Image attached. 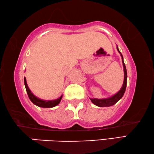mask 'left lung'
<instances>
[{
    "instance_id": "1",
    "label": "left lung",
    "mask_w": 154,
    "mask_h": 154,
    "mask_svg": "<svg viewBox=\"0 0 154 154\" xmlns=\"http://www.w3.org/2000/svg\"><path fill=\"white\" fill-rule=\"evenodd\" d=\"M117 50L118 52L120 53V55L122 57V63H123V67H124V73H125V77H124V82H123V85L121 89L118 91L117 93H116L115 95H114L112 97L108 98H106V99H91V101H92V103L96 105L97 106L99 107H109L112 106H114V104H116L117 102L120 100V99L122 97L124 94L125 93L126 91V84H127V72H126V68L125 66V64L124 63V60H123V56L122 54H121L120 51L118 49V47H117Z\"/></svg>"
}]
</instances>
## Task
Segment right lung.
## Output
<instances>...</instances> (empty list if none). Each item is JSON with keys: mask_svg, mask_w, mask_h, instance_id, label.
Returning a JSON list of instances; mask_svg holds the SVG:
<instances>
[{"mask_svg": "<svg viewBox=\"0 0 154 154\" xmlns=\"http://www.w3.org/2000/svg\"><path fill=\"white\" fill-rule=\"evenodd\" d=\"M24 85H25L26 89L27 91V93H28L29 99H30V101L34 105H36V106L40 107H45V108H47V107H53L56 106H57V105L60 103L62 98V95L60 97L57 99H55V100L46 101V100H42V99L38 98L37 97L35 96L34 94L31 92V91L29 90V88L28 87V85H27L26 77H24Z\"/></svg>", "mask_w": 154, "mask_h": 154, "instance_id": "right-lung-1", "label": "right lung"}]
</instances>
